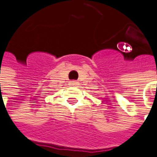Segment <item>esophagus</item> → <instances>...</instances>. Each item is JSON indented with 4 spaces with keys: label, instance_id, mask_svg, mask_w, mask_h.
I'll return each mask as SVG.
<instances>
[{
    "label": "esophagus",
    "instance_id": "obj_1",
    "mask_svg": "<svg viewBox=\"0 0 157 157\" xmlns=\"http://www.w3.org/2000/svg\"><path fill=\"white\" fill-rule=\"evenodd\" d=\"M71 85H76L77 83H78V82H77L76 80H74V81H71Z\"/></svg>",
    "mask_w": 157,
    "mask_h": 157
}]
</instances>
